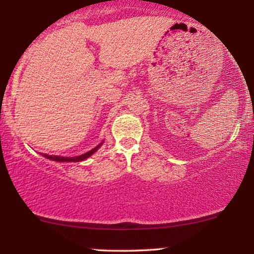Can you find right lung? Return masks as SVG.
Segmentation results:
<instances>
[{"label":"right lung","instance_id":"1","mask_svg":"<svg viewBox=\"0 0 254 254\" xmlns=\"http://www.w3.org/2000/svg\"><path fill=\"white\" fill-rule=\"evenodd\" d=\"M101 144H103V142H101L100 144L97 145L95 148H93L92 150L87 151V153L82 154V155H78V156H74V157H64V156H58V155H44L45 157H48V159L52 160V161H58V162H80V161H83V160H86L87 157H89L92 154H94L95 151H97L99 148L101 147Z\"/></svg>","mask_w":254,"mask_h":254}]
</instances>
